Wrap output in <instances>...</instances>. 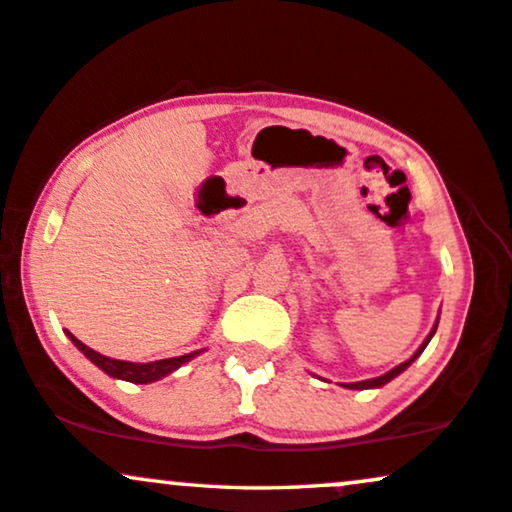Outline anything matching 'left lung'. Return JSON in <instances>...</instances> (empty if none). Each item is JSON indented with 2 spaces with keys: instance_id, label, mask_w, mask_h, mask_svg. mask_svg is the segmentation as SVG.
<instances>
[{
  "instance_id": "8db88e82",
  "label": "left lung",
  "mask_w": 512,
  "mask_h": 512,
  "mask_svg": "<svg viewBox=\"0 0 512 512\" xmlns=\"http://www.w3.org/2000/svg\"><path fill=\"white\" fill-rule=\"evenodd\" d=\"M435 331H437V326H435V328H432V333L428 335V338H425V342H423V345H420V349H418V352H416V354H413V357H411L409 361H404V364L394 366L390 373L380 375V378H373V380H361V383H347L345 387H349V390H368V387H380V385L390 383V380L394 378V375H399L401 371H406V368H409V366L413 364V359H416V357H418V354H420V352H423V349H425V347H428V342H430V338H432V335H435Z\"/></svg>"
}]
</instances>
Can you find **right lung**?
<instances>
[{"label": "right lung", "instance_id": "1", "mask_svg": "<svg viewBox=\"0 0 512 512\" xmlns=\"http://www.w3.org/2000/svg\"><path fill=\"white\" fill-rule=\"evenodd\" d=\"M68 338L73 340L75 347L80 349L84 357H87L89 361H94V364L99 366L101 371H106L108 375H113V378L129 380V383H139V385L153 383V380H158V378H163V375H167V373L177 371L181 364H186V361H191L198 354V352H193V354H184V357L160 359V361H151V364H132V361H120V359L103 357V354L94 352L92 347H87V345H84V342L77 340L73 333H68Z\"/></svg>", "mask_w": 512, "mask_h": 512}]
</instances>
